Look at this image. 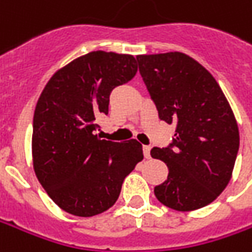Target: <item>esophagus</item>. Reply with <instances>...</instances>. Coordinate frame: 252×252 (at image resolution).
I'll return each mask as SVG.
<instances>
[{"instance_id": "obj_1", "label": "esophagus", "mask_w": 252, "mask_h": 252, "mask_svg": "<svg viewBox=\"0 0 252 252\" xmlns=\"http://www.w3.org/2000/svg\"><path fill=\"white\" fill-rule=\"evenodd\" d=\"M150 150H151L150 146H143V154H144V157H146V158H150Z\"/></svg>"}]
</instances>
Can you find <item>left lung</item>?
<instances>
[{"instance_id": "obj_1", "label": "left lung", "mask_w": 252, "mask_h": 252, "mask_svg": "<svg viewBox=\"0 0 252 252\" xmlns=\"http://www.w3.org/2000/svg\"><path fill=\"white\" fill-rule=\"evenodd\" d=\"M136 59L158 118L175 125L172 144L150 151L168 167V177L154 188V195L178 212L203 208L224 190L233 175L240 136L231 106L213 75L188 54Z\"/></svg>"}]
</instances>
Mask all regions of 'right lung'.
Masks as SVG:
<instances>
[{"label":"right lung","mask_w":252,"mask_h":252,"mask_svg":"<svg viewBox=\"0 0 252 252\" xmlns=\"http://www.w3.org/2000/svg\"><path fill=\"white\" fill-rule=\"evenodd\" d=\"M137 71L131 54L91 52L53 74L36 103L32 160L36 177L64 212L91 218L119 198L126 175L143 160L137 140H101L95 118L109 95Z\"/></svg>","instance_id":"add662e5"}]
</instances>
